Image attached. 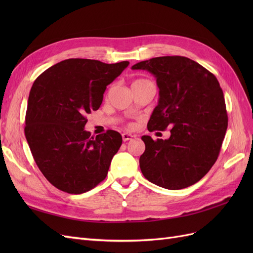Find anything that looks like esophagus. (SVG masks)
<instances>
[{
	"label": "esophagus",
	"mask_w": 253,
	"mask_h": 253,
	"mask_svg": "<svg viewBox=\"0 0 253 253\" xmlns=\"http://www.w3.org/2000/svg\"><path fill=\"white\" fill-rule=\"evenodd\" d=\"M133 135L132 134H128V133H124L122 134V139H124V141H127L129 139L133 138Z\"/></svg>",
	"instance_id": "1"
}]
</instances>
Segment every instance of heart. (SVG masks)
Here are the masks:
<instances>
[{
    "label": "heart",
    "instance_id": "b5f03b06",
    "mask_svg": "<svg viewBox=\"0 0 253 253\" xmlns=\"http://www.w3.org/2000/svg\"><path fill=\"white\" fill-rule=\"evenodd\" d=\"M137 81H145V80H137Z\"/></svg>",
    "mask_w": 253,
    "mask_h": 253
}]
</instances>
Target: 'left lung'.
<instances>
[{"label":"left lung","mask_w":253,"mask_h":253,"mask_svg":"<svg viewBox=\"0 0 253 253\" xmlns=\"http://www.w3.org/2000/svg\"><path fill=\"white\" fill-rule=\"evenodd\" d=\"M132 70L154 75L159 88L149 131L172 126L169 139L141 137L145 144L139 158L143 176L169 190L194 185L215 164L228 126L224 94L216 77L181 56L152 58Z\"/></svg>","instance_id":"left-lung-1"}]
</instances>
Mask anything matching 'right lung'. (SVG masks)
Segmentation results:
<instances>
[{
    "label": "right lung",
    "instance_id": "obj_1",
    "mask_svg": "<svg viewBox=\"0 0 253 253\" xmlns=\"http://www.w3.org/2000/svg\"><path fill=\"white\" fill-rule=\"evenodd\" d=\"M128 64L67 59L35 80L24 132L38 168L53 187L81 194L105 179L122 137L113 129L94 137L84 126L87 115L100 108L106 86Z\"/></svg>",
    "mask_w": 253,
    "mask_h": 253
}]
</instances>
